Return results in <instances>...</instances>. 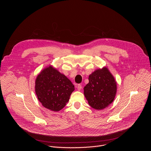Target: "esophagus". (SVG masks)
<instances>
[{
	"instance_id": "obj_1",
	"label": "esophagus",
	"mask_w": 151,
	"mask_h": 151,
	"mask_svg": "<svg viewBox=\"0 0 151 151\" xmlns=\"http://www.w3.org/2000/svg\"><path fill=\"white\" fill-rule=\"evenodd\" d=\"M77 89H78V91H80V90L82 89V86L80 85V84H78V85L77 86Z\"/></svg>"
}]
</instances>
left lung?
Returning a JSON list of instances; mask_svg holds the SVG:
<instances>
[{"mask_svg": "<svg viewBox=\"0 0 151 151\" xmlns=\"http://www.w3.org/2000/svg\"><path fill=\"white\" fill-rule=\"evenodd\" d=\"M84 94L89 106L96 110L108 107L114 99L117 85L114 77L106 67L89 75Z\"/></svg>", "mask_w": 151, "mask_h": 151, "instance_id": "left-lung-1", "label": "left lung"}]
</instances>
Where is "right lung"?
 <instances>
[{"label": "right lung", "mask_w": 151, "mask_h": 151, "mask_svg": "<svg viewBox=\"0 0 151 151\" xmlns=\"http://www.w3.org/2000/svg\"><path fill=\"white\" fill-rule=\"evenodd\" d=\"M35 90L43 107L58 111L68 102L74 86L64 74L49 65L38 75Z\"/></svg>", "instance_id": "obj_1"}]
</instances>
